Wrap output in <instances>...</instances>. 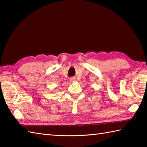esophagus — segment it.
Masks as SVG:
<instances>
[{"instance_id": "obj_1", "label": "esophagus", "mask_w": 147, "mask_h": 147, "mask_svg": "<svg viewBox=\"0 0 147 147\" xmlns=\"http://www.w3.org/2000/svg\"><path fill=\"white\" fill-rule=\"evenodd\" d=\"M75 80H76L75 78H74V77H72L70 78V81H71V82H73V81H74Z\"/></svg>"}]
</instances>
